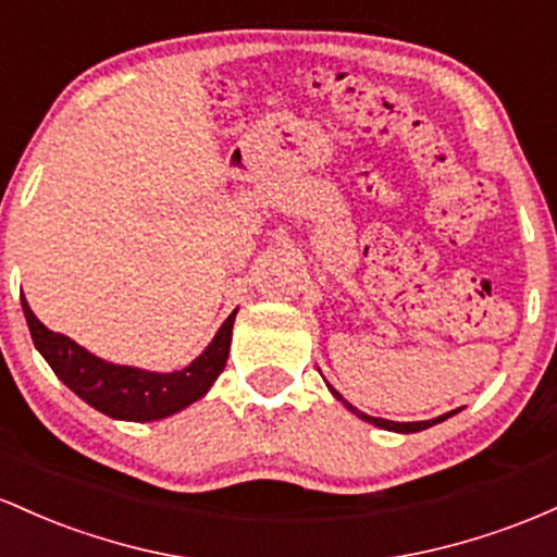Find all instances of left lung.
Instances as JSON below:
<instances>
[{"mask_svg":"<svg viewBox=\"0 0 557 557\" xmlns=\"http://www.w3.org/2000/svg\"><path fill=\"white\" fill-rule=\"evenodd\" d=\"M331 389V395H334L336 399H342V403L347 405V410H352V413H358L362 421H368V423H373V426H379V429H386V431H399V434H413V431H423V429H429V426H434V423H442V421H447L449 416H455L458 413V410H453V413H445V416H440V418H431V421H413V423H397V421H386V418H373V416H368V413H360L358 408H352V405L347 403L345 397L339 395V392L334 389V386H329Z\"/></svg>","mask_w":557,"mask_h":557,"instance_id":"obj_1","label":"left lung"}]
</instances>
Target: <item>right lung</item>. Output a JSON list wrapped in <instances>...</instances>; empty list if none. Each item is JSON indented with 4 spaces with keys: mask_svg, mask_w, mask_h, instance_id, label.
<instances>
[{
    "mask_svg": "<svg viewBox=\"0 0 557 557\" xmlns=\"http://www.w3.org/2000/svg\"><path fill=\"white\" fill-rule=\"evenodd\" d=\"M21 305L26 312L30 339L62 384L76 392L94 410L117 421H160L208 395L212 381L226 368L231 329L236 318L234 310L218 329L215 339L189 366L173 373H154L97 358L89 349L76 345L71 336L44 326L28 308L26 297H21Z\"/></svg>",
    "mask_w": 557,
    "mask_h": 557,
    "instance_id": "1",
    "label": "right lung"
}]
</instances>
